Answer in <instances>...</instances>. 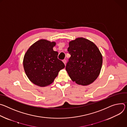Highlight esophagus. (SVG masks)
<instances>
[{"label":"esophagus","mask_w":127,"mask_h":127,"mask_svg":"<svg viewBox=\"0 0 127 127\" xmlns=\"http://www.w3.org/2000/svg\"><path fill=\"white\" fill-rule=\"evenodd\" d=\"M63 63H64V64L65 65V64H66V61L65 60H64L63 61Z\"/></svg>","instance_id":"1"}]
</instances>
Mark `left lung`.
I'll use <instances>...</instances> for the list:
<instances>
[{
  "mask_svg": "<svg viewBox=\"0 0 127 127\" xmlns=\"http://www.w3.org/2000/svg\"><path fill=\"white\" fill-rule=\"evenodd\" d=\"M67 48L71 57L65 66L69 77L79 85L86 86L99 76L102 56L96 45L90 40L78 38L69 42Z\"/></svg>",
  "mask_w": 127,
  "mask_h": 127,
  "instance_id": "left-lung-1",
  "label": "left lung"
}]
</instances>
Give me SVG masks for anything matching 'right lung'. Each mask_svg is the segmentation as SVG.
Listing matches in <instances>:
<instances>
[{"mask_svg":"<svg viewBox=\"0 0 127 127\" xmlns=\"http://www.w3.org/2000/svg\"><path fill=\"white\" fill-rule=\"evenodd\" d=\"M55 42L40 40L28 49L25 54L23 65L26 75L35 85L47 86L54 81L65 65L58 59V52L53 47Z\"/></svg>","mask_w":127,"mask_h":127,"instance_id":"1","label":"right lung"}]
</instances>
